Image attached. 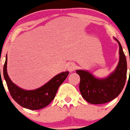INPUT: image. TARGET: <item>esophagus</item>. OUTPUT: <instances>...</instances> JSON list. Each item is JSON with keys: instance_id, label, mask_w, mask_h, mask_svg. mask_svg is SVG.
<instances>
[{"instance_id": "1", "label": "esophagus", "mask_w": 130, "mask_h": 130, "mask_svg": "<svg viewBox=\"0 0 130 130\" xmlns=\"http://www.w3.org/2000/svg\"><path fill=\"white\" fill-rule=\"evenodd\" d=\"M67 69H68V70L69 71V72H72V71H74L75 69H76V65H75L74 64L72 63L69 64L68 66Z\"/></svg>"}]
</instances>
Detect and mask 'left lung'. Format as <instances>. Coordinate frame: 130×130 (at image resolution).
Instances as JSON below:
<instances>
[{
    "label": "left lung",
    "mask_w": 130,
    "mask_h": 130,
    "mask_svg": "<svg viewBox=\"0 0 130 130\" xmlns=\"http://www.w3.org/2000/svg\"><path fill=\"white\" fill-rule=\"evenodd\" d=\"M120 59L115 71L104 79L96 78L87 71L77 70L80 78L79 90L84 99L92 104H102L113 100L121 93L126 79L127 63L126 56L120 43Z\"/></svg>",
    "instance_id": "8db88e82"
}]
</instances>
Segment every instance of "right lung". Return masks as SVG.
Masks as SVG:
<instances>
[{
    "instance_id": "add662e5",
    "label": "right lung",
    "mask_w": 130,
    "mask_h": 130,
    "mask_svg": "<svg viewBox=\"0 0 130 130\" xmlns=\"http://www.w3.org/2000/svg\"><path fill=\"white\" fill-rule=\"evenodd\" d=\"M7 55L4 66V77L13 100L24 108L37 110L48 106L55 97L58 88L69 75L68 71L56 75L42 87L32 90L21 89L12 82L7 70Z\"/></svg>"
}]
</instances>
